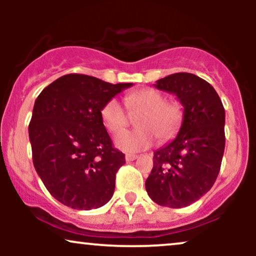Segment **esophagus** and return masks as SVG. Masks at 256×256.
I'll list each match as a JSON object with an SVG mask.
<instances>
[{"label":"esophagus","instance_id":"esophagus-1","mask_svg":"<svg viewBox=\"0 0 256 256\" xmlns=\"http://www.w3.org/2000/svg\"><path fill=\"white\" fill-rule=\"evenodd\" d=\"M125 158H126V161H134V160H136V158H137V155H134V154H126Z\"/></svg>","mask_w":256,"mask_h":256}]
</instances>
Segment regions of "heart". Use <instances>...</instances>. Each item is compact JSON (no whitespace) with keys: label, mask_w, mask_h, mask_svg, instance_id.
Returning <instances> with one entry per match:
<instances>
[{"label":"heart","mask_w":256,"mask_h":256,"mask_svg":"<svg viewBox=\"0 0 256 256\" xmlns=\"http://www.w3.org/2000/svg\"><path fill=\"white\" fill-rule=\"evenodd\" d=\"M126 110L132 116L140 114L137 130L120 134L116 144L126 152H138L150 148L155 140L166 143L177 136L184 122V107L177 100H166L161 91L144 88L124 98ZM101 119L110 134H118L127 127L130 117L116 98H110L101 108Z\"/></svg>","instance_id":"obj_1"}]
</instances>
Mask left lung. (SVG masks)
Instances as JSON below:
<instances>
[{"label":"left lung","mask_w":256,"mask_h":256,"mask_svg":"<svg viewBox=\"0 0 256 256\" xmlns=\"http://www.w3.org/2000/svg\"><path fill=\"white\" fill-rule=\"evenodd\" d=\"M155 86L176 94L185 116L178 136L154 152L146 189L158 204L186 207L210 192L219 174L225 149L224 106L212 85L192 73L170 74Z\"/></svg>","instance_id":"obj_1"}]
</instances>
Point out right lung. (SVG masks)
Listing matches in <instances>:
<instances>
[{"label": "right lung", "mask_w": 256, "mask_h": 256, "mask_svg": "<svg viewBox=\"0 0 256 256\" xmlns=\"http://www.w3.org/2000/svg\"><path fill=\"white\" fill-rule=\"evenodd\" d=\"M131 85L71 73L38 95L28 124L34 166L46 190L67 207L89 210L113 196L125 154L114 148L100 112Z\"/></svg>", "instance_id": "obj_1"}]
</instances>
